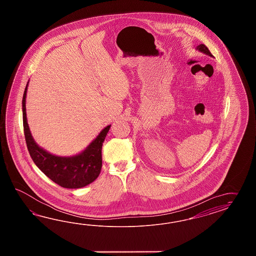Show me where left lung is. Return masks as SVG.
I'll return each instance as SVG.
<instances>
[{
  "label": "left lung",
  "mask_w": 256,
  "mask_h": 256,
  "mask_svg": "<svg viewBox=\"0 0 256 256\" xmlns=\"http://www.w3.org/2000/svg\"><path fill=\"white\" fill-rule=\"evenodd\" d=\"M195 49L197 50H199L200 52H202V54H204L206 56H208L214 57L212 56V54L210 52V50H208V48L206 47L204 44H200L198 46H196Z\"/></svg>",
  "instance_id": "left-lung-1"
}]
</instances>
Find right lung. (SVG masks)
<instances>
[{
	"mask_svg": "<svg viewBox=\"0 0 256 256\" xmlns=\"http://www.w3.org/2000/svg\"><path fill=\"white\" fill-rule=\"evenodd\" d=\"M26 83L22 100L23 126L28 150L33 162L50 180L66 188H80L94 182L102 169V147L111 128L107 126L99 135L88 145L85 150L73 156H58L40 147L32 137L26 112Z\"/></svg>",
	"mask_w": 256,
	"mask_h": 256,
	"instance_id": "1",
	"label": "right lung"
}]
</instances>
